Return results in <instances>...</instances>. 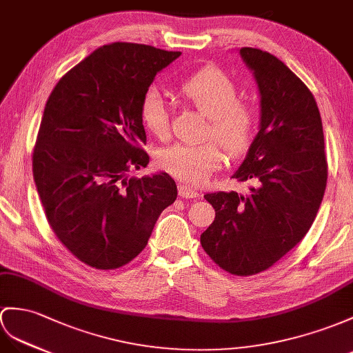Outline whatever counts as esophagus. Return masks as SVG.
Here are the masks:
<instances>
[{
    "instance_id": "esophagus-1",
    "label": "esophagus",
    "mask_w": 353,
    "mask_h": 353,
    "mask_svg": "<svg viewBox=\"0 0 353 353\" xmlns=\"http://www.w3.org/2000/svg\"><path fill=\"white\" fill-rule=\"evenodd\" d=\"M178 194L181 197H197L199 196V192L194 190L190 185H185V184H179L178 185Z\"/></svg>"
}]
</instances>
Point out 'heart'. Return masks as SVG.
<instances>
[{"mask_svg":"<svg viewBox=\"0 0 353 353\" xmlns=\"http://www.w3.org/2000/svg\"><path fill=\"white\" fill-rule=\"evenodd\" d=\"M181 96L210 118L208 134H212L230 154L247 150L254 133L253 109L238 101L236 85L219 68L208 67L179 85ZM141 121L152 134L163 139L169 132V115L165 97L159 88H150L141 101ZM225 154L217 143H175L157 154V165L187 184H202L221 166Z\"/></svg>","mask_w":353,"mask_h":353,"instance_id":"heart-1","label":"heart"}]
</instances>
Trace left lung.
I'll return each mask as SVG.
<instances>
[{
  "label": "left lung",
  "instance_id": "left-lung-1",
  "mask_svg": "<svg viewBox=\"0 0 353 353\" xmlns=\"http://www.w3.org/2000/svg\"><path fill=\"white\" fill-rule=\"evenodd\" d=\"M261 97L259 132L232 178L248 193L205 194L216 219L201 244L235 276L268 270L312 228L323 199L328 166L319 108L304 82L279 58L239 49Z\"/></svg>",
  "mask_w": 353,
  "mask_h": 353
}]
</instances>
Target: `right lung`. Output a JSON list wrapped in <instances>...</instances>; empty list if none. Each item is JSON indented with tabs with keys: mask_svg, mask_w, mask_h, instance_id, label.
Here are the masks:
<instances>
[{
	"mask_svg": "<svg viewBox=\"0 0 353 353\" xmlns=\"http://www.w3.org/2000/svg\"><path fill=\"white\" fill-rule=\"evenodd\" d=\"M179 55L137 43L105 45L67 72L46 101L32 154L37 193L59 241L96 270L134 259L176 199L166 172L127 174L150 163L143 94Z\"/></svg>",
	"mask_w": 353,
	"mask_h": 353,
	"instance_id": "add662e5",
	"label": "right lung"
}]
</instances>
